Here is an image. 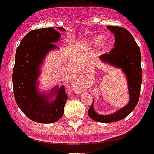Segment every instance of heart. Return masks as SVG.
<instances>
[{"instance_id": "1", "label": "heart", "mask_w": 154, "mask_h": 154, "mask_svg": "<svg viewBox=\"0 0 154 154\" xmlns=\"http://www.w3.org/2000/svg\"><path fill=\"white\" fill-rule=\"evenodd\" d=\"M104 40H105V37H103V35H99L91 38V39L90 40V42H91L93 45H95V46H99V45H101L102 43H103Z\"/></svg>"}]
</instances>
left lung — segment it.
Returning <instances> with one entry per match:
<instances>
[{"mask_svg": "<svg viewBox=\"0 0 154 154\" xmlns=\"http://www.w3.org/2000/svg\"><path fill=\"white\" fill-rule=\"evenodd\" d=\"M108 29L114 34L115 43L109 53L100 56L104 63L122 69L128 81L129 102L125 107L112 114L100 115L94 109V101L88 109V116L94 121L102 123H111L125 118L135 109L139 102L142 85L141 52L130 32L123 27L107 26Z\"/></svg>", "mask_w": 154, "mask_h": 154, "instance_id": "1", "label": "left lung"}]
</instances>
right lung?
Listing matches in <instances>:
<instances>
[{
  "mask_svg": "<svg viewBox=\"0 0 154 154\" xmlns=\"http://www.w3.org/2000/svg\"><path fill=\"white\" fill-rule=\"evenodd\" d=\"M58 29L65 31L62 27ZM61 34L53 27L31 30L16 49L12 84L15 101L28 118L37 123L51 124L63 117L67 95L64 85L51 90L55 100L48 95H41L37 88L40 66L45 55L58 48L53 43L59 41Z\"/></svg>",
  "mask_w": 154,
  "mask_h": 154,
  "instance_id": "obj_1",
  "label": "right lung"
}]
</instances>
